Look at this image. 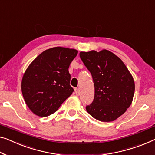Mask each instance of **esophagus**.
Segmentation results:
<instances>
[{"label":"esophagus","instance_id":"34e87169","mask_svg":"<svg viewBox=\"0 0 155 155\" xmlns=\"http://www.w3.org/2000/svg\"><path fill=\"white\" fill-rule=\"evenodd\" d=\"M74 91H75L76 94H77V96L79 95V89H78V88H75L74 89Z\"/></svg>","mask_w":155,"mask_h":155}]
</instances>
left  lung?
<instances>
[{
	"instance_id": "1",
	"label": "left lung",
	"mask_w": 155,
	"mask_h": 155,
	"mask_svg": "<svg viewBox=\"0 0 155 155\" xmlns=\"http://www.w3.org/2000/svg\"><path fill=\"white\" fill-rule=\"evenodd\" d=\"M80 58L91 73L94 97L86 110L94 118L111 122L126 111L132 102L134 81L125 64L109 51L80 52Z\"/></svg>"
}]
</instances>
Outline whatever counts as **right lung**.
Returning a JSON list of instances; mask_svg holds the SVG:
<instances>
[{"label":"right lung","instance_id":"obj_1","mask_svg":"<svg viewBox=\"0 0 155 155\" xmlns=\"http://www.w3.org/2000/svg\"><path fill=\"white\" fill-rule=\"evenodd\" d=\"M77 54L73 48L54 47L43 51L28 66L21 91L33 114L40 117L53 114L72 94L68 68Z\"/></svg>","mask_w":155,"mask_h":155}]
</instances>
